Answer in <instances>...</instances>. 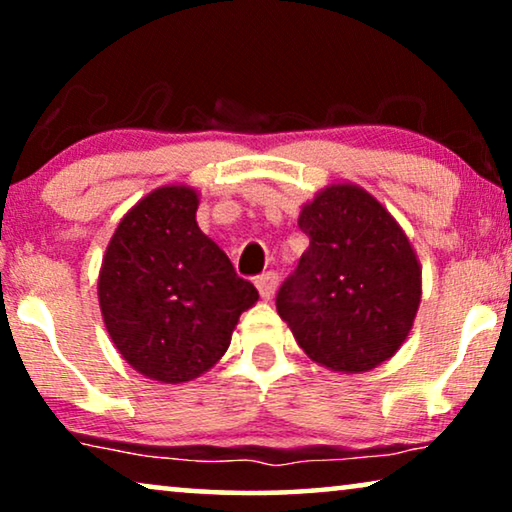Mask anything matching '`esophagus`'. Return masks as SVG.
<instances>
[{
    "mask_svg": "<svg viewBox=\"0 0 512 512\" xmlns=\"http://www.w3.org/2000/svg\"><path fill=\"white\" fill-rule=\"evenodd\" d=\"M254 284H256L258 293H261V298L263 300H270L272 296H275V291H277L279 277H277V272H263V275L256 277Z\"/></svg>",
    "mask_w": 512,
    "mask_h": 512,
    "instance_id": "obj_1",
    "label": "esophagus"
}]
</instances>
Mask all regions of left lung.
Masks as SVG:
<instances>
[{
  "label": "left lung",
  "instance_id": "1",
  "mask_svg": "<svg viewBox=\"0 0 512 512\" xmlns=\"http://www.w3.org/2000/svg\"><path fill=\"white\" fill-rule=\"evenodd\" d=\"M310 237L277 293V312L300 349L335 373H368L412 331L422 265L408 235L366 188L338 181L300 207Z\"/></svg>",
  "mask_w": 512,
  "mask_h": 512
}]
</instances>
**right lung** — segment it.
Listing matches in <instances>:
<instances>
[{
    "mask_svg": "<svg viewBox=\"0 0 512 512\" xmlns=\"http://www.w3.org/2000/svg\"><path fill=\"white\" fill-rule=\"evenodd\" d=\"M200 193L160 186L130 207L104 251L97 298L118 354L137 373L181 384L226 354L258 291L202 233Z\"/></svg>",
    "mask_w": 512,
    "mask_h": 512,
    "instance_id": "1",
    "label": "right lung"
}]
</instances>
